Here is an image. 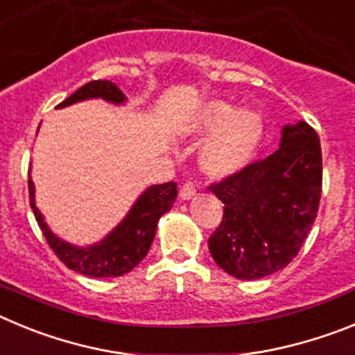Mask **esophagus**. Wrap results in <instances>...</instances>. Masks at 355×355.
<instances>
[{"label":"esophagus","instance_id":"obj_1","mask_svg":"<svg viewBox=\"0 0 355 355\" xmlns=\"http://www.w3.org/2000/svg\"><path fill=\"white\" fill-rule=\"evenodd\" d=\"M196 192H197L196 184H193L192 181H187V183H184L180 190L181 200H190L193 196H196Z\"/></svg>","mask_w":355,"mask_h":355}]
</instances>
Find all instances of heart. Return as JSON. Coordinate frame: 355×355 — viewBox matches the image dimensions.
I'll return each mask as SVG.
<instances>
[{"mask_svg":"<svg viewBox=\"0 0 355 355\" xmlns=\"http://www.w3.org/2000/svg\"><path fill=\"white\" fill-rule=\"evenodd\" d=\"M188 135L208 139L200 149V168L211 178L236 175L254 159L265 137V121L256 110L211 99L184 126Z\"/></svg>","mask_w":355,"mask_h":355,"instance_id":"1","label":"heart"}]
</instances>
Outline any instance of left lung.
<instances>
[{"mask_svg":"<svg viewBox=\"0 0 355 355\" xmlns=\"http://www.w3.org/2000/svg\"><path fill=\"white\" fill-rule=\"evenodd\" d=\"M209 190L224 202L222 224L208 240L216 265L241 281L283 270L299 254L318 211V135L304 121L284 124L274 155Z\"/></svg>","mask_w":355,"mask_h":355,"instance_id":"8db88e82","label":"left lung"}]
</instances>
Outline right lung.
Segmentation results:
<instances>
[{
	"mask_svg": "<svg viewBox=\"0 0 355 355\" xmlns=\"http://www.w3.org/2000/svg\"><path fill=\"white\" fill-rule=\"evenodd\" d=\"M87 99H105L106 103L117 106L128 101V97L117 85L108 80H96L83 85L56 108H65ZM28 190L31 209L35 213L39 227L42 229V234L53 252L71 270L89 277H121L133 270L149 252L158 220L163 213L171 211L178 197V184L174 181L153 184L137 197L126 216L103 240L90 245H74L64 238L56 236L46 224L44 215L35 205V184L31 178H28Z\"/></svg>",
	"mask_w": 355,
	"mask_h": 355,
	"instance_id": "right-lung-1",
	"label": "right lung"
}]
</instances>
